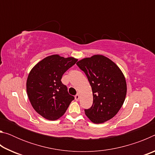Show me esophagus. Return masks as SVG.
<instances>
[{
    "mask_svg": "<svg viewBox=\"0 0 155 155\" xmlns=\"http://www.w3.org/2000/svg\"><path fill=\"white\" fill-rule=\"evenodd\" d=\"M74 98H75V100H76V101H78V100H79V98H80L79 94H77V95H76V96H74Z\"/></svg>",
    "mask_w": 155,
    "mask_h": 155,
    "instance_id": "1",
    "label": "esophagus"
}]
</instances>
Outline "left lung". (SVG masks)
I'll use <instances>...</instances> for the list:
<instances>
[{
    "mask_svg": "<svg viewBox=\"0 0 155 155\" xmlns=\"http://www.w3.org/2000/svg\"><path fill=\"white\" fill-rule=\"evenodd\" d=\"M85 72L91 87L93 104L85 114L94 124L113 118L123 105L127 95V82L120 68L104 55L94 54L77 63Z\"/></svg>",
    "mask_w": 155,
    "mask_h": 155,
    "instance_id": "obj_1",
    "label": "left lung"
}]
</instances>
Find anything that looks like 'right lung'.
I'll list each match as a JSON object with an SVG mask.
<instances>
[{
  "mask_svg": "<svg viewBox=\"0 0 155 155\" xmlns=\"http://www.w3.org/2000/svg\"><path fill=\"white\" fill-rule=\"evenodd\" d=\"M78 61L59 54L45 57L34 66L27 80V92L38 114L49 120H56L66 111L74 97L61 83L63 74Z\"/></svg>",
  "mask_w": 155,
  "mask_h": 155,
  "instance_id": "obj_1",
  "label": "right lung"
}]
</instances>
